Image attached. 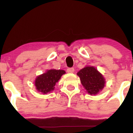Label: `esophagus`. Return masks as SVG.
<instances>
[{
	"mask_svg": "<svg viewBox=\"0 0 133 133\" xmlns=\"http://www.w3.org/2000/svg\"><path fill=\"white\" fill-rule=\"evenodd\" d=\"M74 71V68H69L68 69H67V72L68 73H73Z\"/></svg>",
	"mask_w": 133,
	"mask_h": 133,
	"instance_id": "obj_1",
	"label": "esophagus"
}]
</instances>
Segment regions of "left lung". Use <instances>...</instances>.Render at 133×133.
<instances>
[{
    "label": "left lung",
    "mask_w": 133,
    "mask_h": 133,
    "mask_svg": "<svg viewBox=\"0 0 133 133\" xmlns=\"http://www.w3.org/2000/svg\"><path fill=\"white\" fill-rule=\"evenodd\" d=\"M77 74L87 92L91 95H96L104 86V78L94 67H85Z\"/></svg>",
    "instance_id": "1"
}]
</instances>
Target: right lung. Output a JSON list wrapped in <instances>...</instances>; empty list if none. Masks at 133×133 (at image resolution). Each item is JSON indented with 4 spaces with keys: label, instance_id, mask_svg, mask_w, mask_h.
<instances>
[{
    "label": "right lung",
    "instance_id": "add662e5",
    "mask_svg": "<svg viewBox=\"0 0 133 133\" xmlns=\"http://www.w3.org/2000/svg\"><path fill=\"white\" fill-rule=\"evenodd\" d=\"M65 73V72L64 70H49L36 78L35 81L36 89L43 94L51 92L54 90L56 84Z\"/></svg>",
    "mask_w": 133,
    "mask_h": 133
}]
</instances>
